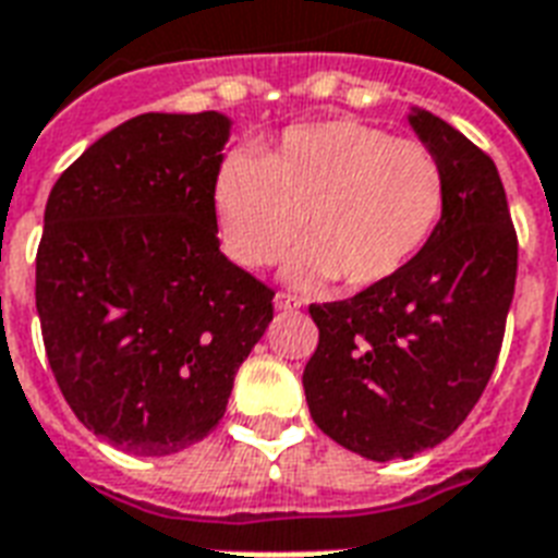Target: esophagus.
I'll use <instances>...</instances> for the list:
<instances>
[{"label": "esophagus", "instance_id": "obj_1", "mask_svg": "<svg viewBox=\"0 0 558 558\" xmlns=\"http://www.w3.org/2000/svg\"><path fill=\"white\" fill-rule=\"evenodd\" d=\"M301 307V301L295 295H287V292H278L275 295V310H298Z\"/></svg>", "mask_w": 558, "mask_h": 558}]
</instances>
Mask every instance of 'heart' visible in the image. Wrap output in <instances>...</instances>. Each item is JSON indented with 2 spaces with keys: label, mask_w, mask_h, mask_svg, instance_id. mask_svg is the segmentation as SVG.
<instances>
[{
  "label": "heart",
  "mask_w": 558,
  "mask_h": 558,
  "mask_svg": "<svg viewBox=\"0 0 558 558\" xmlns=\"http://www.w3.org/2000/svg\"><path fill=\"white\" fill-rule=\"evenodd\" d=\"M439 157L356 119L289 128L263 157L231 151L213 181L225 251L248 269L278 263L304 233L287 278L316 287L342 275L351 289L401 275L445 213Z\"/></svg>",
  "instance_id": "heart-1"
}]
</instances>
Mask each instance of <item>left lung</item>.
Masks as SVG:
<instances>
[{
    "mask_svg": "<svg viewBox=\"0 0 558 558\" xmlns=\"http://www.w3.org/2000/svg\"><path fill=\"white\" fill-rule=\"evenodd\" d=\"M439 157L445 213L392 280L313 304L318 348L304 395L318 430L374 462L436 448L495 372L515 295L518 240L495 160L430 110L407 113Z\"/></svg>",
    "mask_w": 558,
    "mask_h": 558,
    "instance_id": "left-lung-1",
    "label": "left lung"
}]
</instances>
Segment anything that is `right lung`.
<instances>
[{
	"label": "right lung",
	"mask_w": 558,
	"mask_h": 558,
	"mask_svg": "<svg viewBox=\"0 0 558 558\" xmlns=\"http://www.w3.org/2000/svg\"><path fill=\"white\" fill-rule=\"evenodd\" d=\"M231 119L143 113L58 178L37 248L43 345L78 421L169 457L222 421L271 292L219 251L213 181Z\"/></svg>",
	"instance_id": "1"
}]
</instances>
